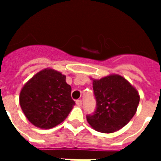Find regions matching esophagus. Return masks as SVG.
<instances>
[{
    "label": "esophagus",
    "mask_w": 161,
    "mask_h": 161,
    "mask_svg": "<svg viewBox=\"0 0 161 161\" xmlns=\"http://www.w3.org/2000/svg\"><path fill=\"white\" fill-rule=\"evenodd\" d=\"M76 104H77V106H81V105H82V101H81V100H77V101H76Z\"/></svg>",
    "instance_id": "esophagus-1"
}]
</instances>
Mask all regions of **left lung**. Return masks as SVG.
Instances as JSON below:
<instances>
[{
  "label": "left lung",
  "instance_id": "8db88e82",
  "mask_svg": "<svg viewBox=\"0 0 161 161\" xmlns=\"http://www.w3.org/2000/svg\"><path fill=\"white\" fill-rule=\"evenodd\" d=\"M97 110L87 115V121L95 130L105 134L117 131L135 115L140 95L125 77L110 74L100 79L91 78Z\"/></svg>",
  "mask_w": 161,
  "mask_h": 161
}]
</instances>
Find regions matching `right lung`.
Wrapping results in <instances>:
<instances>
[{
    "mask_svg": "<svg viewBox=\"0 0 161 161\" xmlns=\"http://www.w3.org/2000/svg\"><path fill=\"white\" fill-rule=\"evenodd\" d=\"M60 71L46 68L24 84L19 105L27 120L37 128L49 129L65 120L75 105L71 87Z\"/></svg>",
    "mask_w": 161,
    "mask_h": 161,
    "instance_id": "obj_1",
    "label": "right lung"
}]
</instances>
